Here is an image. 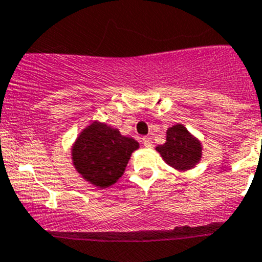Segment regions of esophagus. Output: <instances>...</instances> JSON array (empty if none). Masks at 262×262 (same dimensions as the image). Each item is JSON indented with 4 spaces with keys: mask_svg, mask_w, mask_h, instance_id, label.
<instances>
[{
    "mask_svg": "<svg viewBox=\"0 0 262 262\" xmlns=\"http://www.w3.org/2000/svg\"><path fill=\"white\" fill-rule=\"evenodd\" d=\"M141 143H143V145L145 148H152V139L150 138H143Z\"/></svg>",
    "mask_w": 262,
    "mask_h": 262,
    "instance_id": "esophagus-1",
    "label": "esophagus"
}]
</instances>
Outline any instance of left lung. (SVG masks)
Returning <instances> with one entry per match:
<instances>
[{"mask_svg":"<svg viewBox=\"0 0 262 262\" xmlns=\"http://www.w3.org/2000/svg\"><path fill=\"white\" fill-rule=\"evenodd\" d=\"M156 150L172 169L187 171L196 166L203 157V144L182 123L166 129V141Z\"/></svg>","mask_w":262,"mask_h":262,"instance_id":"obj_1","label":"left lung"}]
</instances>
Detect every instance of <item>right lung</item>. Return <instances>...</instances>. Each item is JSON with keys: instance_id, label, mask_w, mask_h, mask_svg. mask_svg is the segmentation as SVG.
<instances>
[{"instance_id": "add662e5", "label": "right lung", "mask_w": 262, "mask_h": 262, "mask_svg": "<svg viewBox=\"0 0 262 262\" xmlns=\"http://www.w3.org/2000/svg\"><path fill=\"white\" fill-rule=\"evenodd\" d=\"M139 143L104 122L93 121L76 136L71 145V162L87 183L107 188L123 175L129 157Z\"/></svg>"}]
</instances>
